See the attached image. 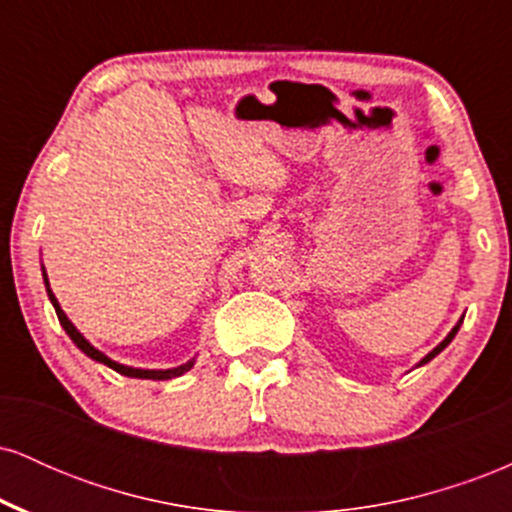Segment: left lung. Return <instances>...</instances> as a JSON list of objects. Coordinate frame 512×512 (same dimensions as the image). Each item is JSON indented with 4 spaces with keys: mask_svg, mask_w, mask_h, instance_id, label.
Listing matches in <instances>:
<instances>
[{
    "mask_svg": "<svg viewBox=\"0 0 512 512\" xmlns=\"http://www.w3.org/2000/svg\"><path fill=\"white\" fill-rule=\"evenodd\" d=\"M462 320H464V317H460V320H457V325H455V327H452V330L448 332V337H445V339H443V342H440V344L436 346V349H433V351H428V354H426L424 358H421V361H419V363H416V368H419V366H424V363H428V361H431V358H436V356L440 354V351H443V349H445V346H448V344L452 342V339H455V334H457V330H460Z\"/></svg>",
    "mask_w": 512,
    "mask_h": 512,
    "instance_id": "8db88e82",
    "label": "left lung"
}]
</instances>
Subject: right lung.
<instances>
[{
	"label": "right lung",
	"mask_w": 512,
	"mask_h": 512,
	"mask_svg": "<svg viewBox=\"0 0 512 512\" xmlns=\"http://www.w3.org/2000/svg\"><path fill=\"white\" fill-rule=\"evenodd\" d=\"M43 281H45V291H48V298H50L52 308H55L57 320H60V325L64 327V332H67L69 339H72V342H74L76 346H79V349L84 351V354H86L88 358H93V361L103 363V366L117 370V373H120V375H127V378H142V380H170V378H178V375L187 373V370L195 366V358H190V361L182 363V366H178V368H163V370H161V368H158V370H151V368H132V366H125V363L113 361V358L105 356L103 351H98L96 346L88 342L84 334L76 330L74 322L69 320L67 315H64V310L60 308V301H57L55 293H52V289H50V281H48V274H45V267H43Z\"/></svg>",
	"instance_id": "obj_1"
}]
</instances>
